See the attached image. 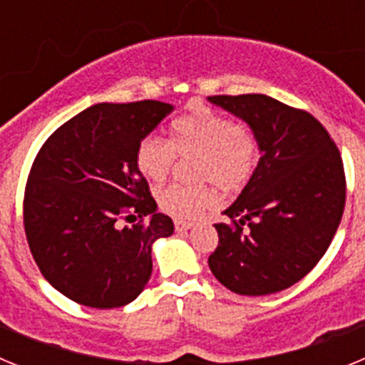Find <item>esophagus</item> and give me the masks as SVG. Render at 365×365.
Here are the masks:
<instances>
[{
    "instance_id": "obj_1",
    "label": "esophagus",
    "mask_w": 365,
    "mask_h": 365,
    "mask_svg": "<svg viewBox=\"0 0 365 365\" xmlns=\"http://www.w3.org/2000/svg\"><path fill=\"white\" fill-rule=\"evenodd\" d=\"M192 227H193V222H188V221H175V230L179 232V234H182V232H188Z\"/></svg>"
}]
</instances>
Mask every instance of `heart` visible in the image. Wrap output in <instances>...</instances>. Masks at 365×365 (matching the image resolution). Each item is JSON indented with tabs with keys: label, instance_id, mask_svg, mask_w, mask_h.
Returning a JSON list of instances; mask_svg holds the SVG:
<instances>
[{
	"label": "heart",
	"instance_id": "obj_1",
	"mask_svg": "<svg viewBox=\"0 0 365 365\" xmlns=\"http://www.w3.org/2000/svg\"><path fill=\"white\" fill-rule=\"evenodd\" d=\"M175 153L197 155L193 177L214 182L225 192L243 188L252 175L257 159L256 138L221 113L199 109L173 120L170 143L160 137H144L137 146L135 160L146 179L163 180L170 173ZM214 199L210 186L168 185L159 192V206L177 219H190Z\"/></svg>",
	"mask_w": 365,
	"mask_h": 365
}]
</instances>
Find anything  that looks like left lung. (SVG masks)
I'll use <instances>...</instances> for the list:
<instances>
[{
  "label": "left lung",
  "instance_id": "left-lung-1",
  "mask_svg": "<svg viewBox=\"0 0 365 365\" xmlns=\"http://www.w3.org/2000/svg\"><path fill=\"white\" fill-rule=\"evenodd\" d=\"M247 122L259 163L217 222L212 274L228 291L265 296L307 276L333 241L346 206L340 151L312 115L267 95L208 96ZM247 228H244V225Z\"/></svg>",
  "mask_w": 365,
  "mask_h": 365
}]
</instances>
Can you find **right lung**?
<instances>
[{"instance_id": "right-lung-1", "label": "right lung", "mask_w": 365, "mask_h": 365, "mask_svg": "<svg viewBox=\"0 0 365 365\" xmlns=\"http://www.w3.org/2000/svg\"><path fill=\"white\" fill-rule=\"evenodd\" d=\"M172 111L159 100L95 104L60 125L32 164L24 201L32 257L80 305L133 302L150 282L151 247L173 234L135 160L138 143ZM120 217L150 221L120 227Z\"/></svg>"}]
</instances>
